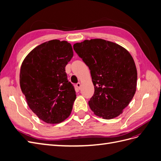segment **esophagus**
Returning a JSON list of instances; mask_svg holds the SVG:
<instances>
[{
  "instance_id": "34e87169",
  "label": "esophagus",
  "mask_w": 161,
  "mask_h": 161,
  "mask_svg": "<svg viewBox=\"0 0 161 161\" xmlns=\"http://www.w3.org/2000/svg\"><path fill=\"white\" fill-rule=\"evenodd\" d=\"M76 87L79 89H80V86H81V84H80V82H78V83H76Z\"/></svg>"
}]
</instances>
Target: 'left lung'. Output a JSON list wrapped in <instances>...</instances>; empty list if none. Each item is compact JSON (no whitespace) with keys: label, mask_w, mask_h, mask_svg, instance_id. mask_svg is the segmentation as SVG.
I'll return each mask as SVG.
<instances>
[{"label":"left lung","mask_w":161,"mask_h":161,"mask_svg":"<svg viewBox=\"0 0 161 161\" xmlns=\"http://www.w3.org/2000/svg\"><path fill=\"white\" fill-rule=\"evenodd\" d=\"M73 48L91 70L95 86L89 101L91 109L106 119L119 115L136 90L137 70L133 58L123 47L101 39L76 43Z\"/></svg>","instance_id":"obj_1"}]
</instances>
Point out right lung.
Returning a JSON list of instances; mask_svg holds the SVG:
<instances>
[{"instance_id": "add662e5", "label": "right lung", "mask_w": 161, "mask_h": 161, "mask_svg": "<svg viewBox=\"0 0 161 161\" xmlns=\"http://www.w3.org/2000/svg\"><path fill=\"white\" fill-rule=\"evenodd\" d=\"M72 56L70 43L53 40L34 48L22 63V92L33 113L47 124L62 122L72 111L76 95L65 67Z\"/></svg>"}]
</instances>
